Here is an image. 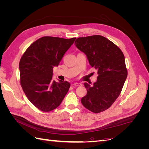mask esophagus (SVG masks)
Here are the masks:
<instances>
[{"instance_id": "esophagus-1", "label": "esophagus", "mask_w": 149, "mask_h": 149, "mask_svg": "<svg viewBox=\"0 0 149 149\" xmlns=\"http://www.w3.org/2000/svg\"><path fill=\"white\" fill-rule=\"evenodd\" d=\"M74 86H81V84L79 83H74L73 84Z\"/></svg>"}]
</instances>
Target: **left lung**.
Instances as JSON below:
<instances>
[{"label": "left lung", "instance_id": "obj_1", "mask_svg": "<svg viewBox=\"0 0 149 149\" xmlns=\"http://www.w3.org/2000/svg\"><path fill=\"white\" fill-rule=\"evenodd\" d=\"M74 44L98 74L93 86L84 83L87 94L81 101L90 111L100 113L109 108L121 93L127 76L124 55L118 46L101 35L79 37Z\"/></svg>", "mask_w": 149, "mask_h": 149}]
</instances>
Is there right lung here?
Here are the masks:
<instances>
[{
  "label": "right lung",
  "instance_id": "1",
  "mask_svg": "<svg viewBox=\"0 0 149 149\" xmlns=\"http://www.w3.org/2000/svg\"><path fill=\"white\" fill-rule=\"evenodd\" d=\"M75 40L43 37L31 43L21 58V86L30 102L40 111L56 109L68 91L70 84L53 80V71Z\"/></svg>",
  "mask_w": 149,
  "mask_h": 149
}]
</instances>
